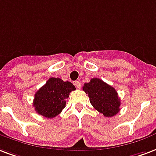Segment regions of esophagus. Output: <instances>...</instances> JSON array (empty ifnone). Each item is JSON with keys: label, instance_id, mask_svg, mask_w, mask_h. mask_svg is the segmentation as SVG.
I'll return each mask as SVG.
<instances>
[{"label": "esophagus", "instance_id": "obj_1", "mask_svg": "<svg viewBox=\"0 0 156 156\" xmlns=\"http://www.w3.org/2000/svg\"><path fill=\"white\" fill-rule=\"evenodd\" d=\"M74 85L77 88L80 89L81 88V83L80 82H78V81H76L75 83H74Z\"/></svg>", "mask_w": 156, "mask_h": 156}]
</instances>
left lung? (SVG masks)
<instances>
[{"instance_id": "1", "label": "left lung", "mask_w": 156, "mask_h": 156, "mask_svg": "<svg viewBox=\"0 0 156 156\" xmlns=\"http://www.w3.org/2000/svg\"><path fill=\"white\" fill-rule=\"evenodd\" d=\"M83 90L88 95L92 106L105 117H113L120 110V98L116 90L100 78L84 83Z\"/></svg>"}]
</instances>
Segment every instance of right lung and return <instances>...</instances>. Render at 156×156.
Segmentation results:
<instances>
[{"mask_svg":"<svg viewBox=\"0 0 156 156\" xmlns=\"http://www.w3.org/2000/svg\"><path fill=\"white\" fill-rule=\"evenodd\" d=\"M75 89L70 82H64L59 78H50L34 96L35 110L47 119L55 117L65 107L70 92Z\"/></svg>","mask_w":156,"mask_h":156,"instance_id":"add662e5","label":"right lung"}]
</instances>
